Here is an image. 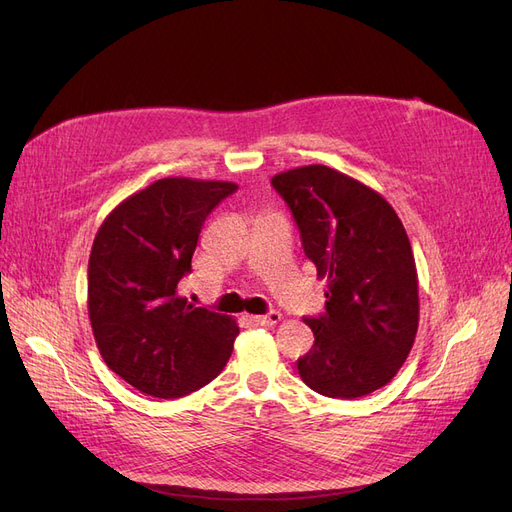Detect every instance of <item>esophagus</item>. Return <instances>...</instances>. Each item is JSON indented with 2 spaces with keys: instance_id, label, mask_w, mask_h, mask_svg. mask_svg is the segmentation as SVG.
Segmentation results:
<instances>
[{
  "instance_id": "34e87169",
  "label": "esophagus",
  "mask_w": 512,
  "mask_h": 512,
  "mask_svg": "<svg viewBox=\"0 0 512 512\" xmlns=\"http://www.w3.org/2000/svg\"><path fill=\"white\" fill-rule=\"evenodd\" d=\"M254 321H256L258 325H275V323L281 321V313H279V311H269L267 315H256Z\"/></svg>"
}]
</instances>
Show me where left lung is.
<instances>
[{"instance_id":"left-lung-1","label":"left lung","mask_w":512,"mask_h":512,"mask_svg":"<svg viewBox=\"0 0 512 512\" xmlns=\"http://www.w3.org/2000/svg\"><path fill=\"white\" fill-rule=\"evenodd\" d=\"M271 185L327 279L325 313L304 319L315 344L298 374L325 397L370 395L395 378L418 332V273L403 224L380 193L327 166L281 172Z\"/></svg>"}]
</instances>
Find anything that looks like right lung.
<instances>
[{"mask_svg":"<svg viewBox=\"0 0 512 512\" xmlns=\"http://www.w3.org/2000/svg\"><path fill=\"white\" fill-rule=\"evenodd\" d=\"M235 182L161 178L100 224L88 262V315L98 351L128 384L185 397L227 365L239 334L229 315L178 296L203 222Z\"/></svg>","mask_w":512,"mask_h":512,"instance_id":"1","label":"right lung"}]
</instances>
